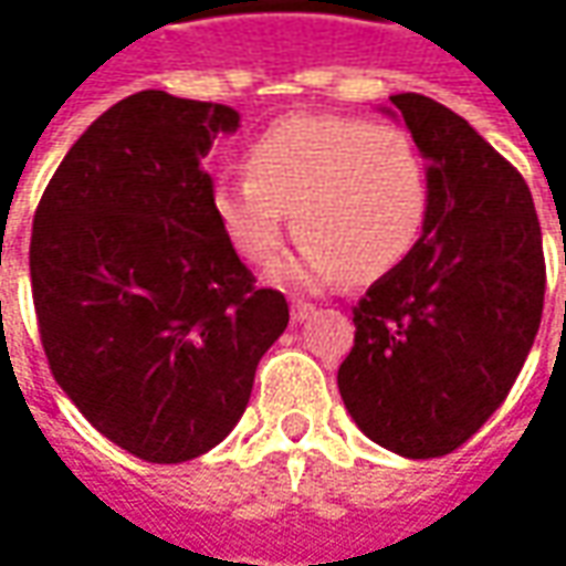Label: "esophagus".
Instances as JSON below:
<instances>
[{
  "mask_svg": "<svg viewBox=\"0 0 566 566\" xmlns=\"http://www.w3.org/2000/svg\"><path fill=\"white\" fill-rule=\"evenodd\" d=\"M312 315H315V305H308V302H293V321H295V324L308 321Z\"/></svg>",
  "mask_w": 566,
  "mask_h": 566,
  "instance_id": "obj_1",
  "label": "esophagus"
}]
</instances>
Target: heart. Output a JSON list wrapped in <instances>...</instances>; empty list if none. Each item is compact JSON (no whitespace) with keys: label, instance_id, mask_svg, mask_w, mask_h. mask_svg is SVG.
Instances as JSON below:
<instances>
[{"label":"heart","instance_id":"1","mask_svg":"<svg viewBox=\"0 0 566 566\" xmlns=\"http://www.w3.org/2000/svg\"><path fill=\"white\" fill-rule=\"evenodd\" d=\"M249 176H220L213 217L249 264H271L293 229L305 235L286 280L371 283L412 254L428 217V172L409 135L353 116L298 113L245 150Z\"/></svg>","mask_w":566,"mask_h":566}]
</instances>
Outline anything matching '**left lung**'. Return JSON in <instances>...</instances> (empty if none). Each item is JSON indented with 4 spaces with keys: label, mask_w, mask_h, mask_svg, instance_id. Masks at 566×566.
<instances>
[{
    "label": "left lung",
    "mask_w": 566,
    "mask_h": 566,
    "mask_svg": "<svg viewBox=\"0 0 566 566\" xmlns=\"http://www.w3.org/2000/svg\"><path fill=\"white\" fill-rule=\"evenodd\" d=\"M428 160L422 239L353 308L337 371L361 431L409 460L453 453L507 400L533 349L545 254L526 179L463 116L390 97Z\"/></svg>",
    "instance_id": "8db88e82"
}]
</instances>
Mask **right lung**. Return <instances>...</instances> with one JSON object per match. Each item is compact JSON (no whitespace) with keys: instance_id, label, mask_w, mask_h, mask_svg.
I'll list each match as a JSON object with an SVG mask.
<instances>
[{"instance_id":"1","label":"right lung","mask_w":566,"mask_h":566,"mask_svg":"<svg viewBox=\"0 0 566 566\" xmlns=\"http://www.w3.org/2000/svg\"><path fill=\"white\" fill-rule=\"evenodd\" d=\"M223 103L142 91L65 154L31 232L43 353L81 416L147 463H186L242 419L254 368L290 324L213 217L205 169Z\"/></svg>"}]
</instances>
